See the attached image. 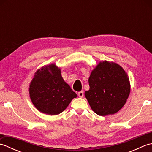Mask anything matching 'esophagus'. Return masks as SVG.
Segmentation results:
<instances>
[{
	"instance_id": "esophagus-1",
	"label": "esophagus",
	"mask_w": 152,
	"mask_h": 152,
	"mask_svg": "<svg viewBox=\"0 0 152 152\" xmlns=\"http://www.w3.org/2000/svg\"><path fill=\"white\" fill-rule=\"evenodd\" d=\"M78 95L80 97H83V92L82 91H80V92L78 93Z\"/></svg>"
}]
</instances>
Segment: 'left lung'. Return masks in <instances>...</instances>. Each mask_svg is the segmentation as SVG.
<instances>
[{"label":"left lung","instance_id":"obj_1","mask_svg":"<svg viewBox=\"0 0 152 152\" xmlns=\"http://www.w3.org/2000/svg\"><path fill=\"white\" fill-rule=\"evenodd\" d=\"M89 89L85 96L93 111L101 116L112 115L121 110L131 91L127 74L119 64L100 61L89 78Z\"/></svg>","mask_w":152,"mask_h":152}]
</instances>
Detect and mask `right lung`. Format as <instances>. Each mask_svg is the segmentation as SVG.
Segmentation results:
<instances>
[{"instance_id": "add662e5", "label": "right lung", "mask_w": 152, "mask_h": 152, "mask_svg": "<svg viewBox=\"0 0 152 152\" xmlns=\"http://www.w3.org/2000/svg\"><path fill=\"white\" fill-rule=\"evenodd\" d=\"M30 99L38 110L48 115H57L65 110L78 95L61 76L55 63L45 65L34 73L29 85Z\"/></svg>"}]
</instances>
